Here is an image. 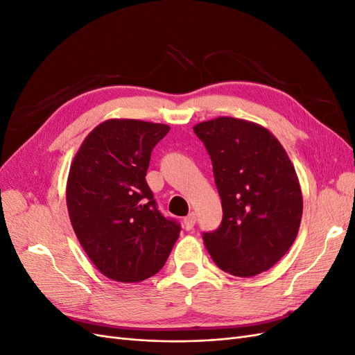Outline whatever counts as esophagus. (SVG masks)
I'll return each instance as SVG.
<instances>
[{
	"mask_svg": "<svg viewBox=\"0 0 355 355\" xmlns=\"http://www.w3.org/2000/svg\"><path fill=\"white\" fill-rule=\"evenodd\" d=\"M196 222H197V214H196L194 211H192V213H189L188 216L184 219V225H185V228H187L188 231H191L192 228H194Z\"/></svg>",
	"mask_w": 355,
	"mask_h": 355,
	"instance_id": "obj_1",
	"label": "esophagus"
}]
</instances>
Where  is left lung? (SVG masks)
<instances>
[{
  "label": "left lung",
  "mask_w": 355,
  "mask_h": 355,
  "mask_svg": "<svg viewBox=\"0 0 355 355\" xmlns=\"http://www.w3.org/2000/svg\"><path fill=\"white\" fill-rule=\"evenodd\" d=\"M211 158L222 200L220 227L202 235L222 271L253 277L268 271L295 243L302 191L283 145L266 127L232 116L194 125Z\"/></svg>",
  "instance_id": "obj_1"
}]
</instances>
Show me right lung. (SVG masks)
I'll use <instances>...</instances> for the list:
<instances>
[{
  "label": "right lung",
  "mask_w": 355,
  "mask_h": 355,
  "mask_svg": "<svg viewBox=\"0 0 355 355\" xmlns=\"http://www.w3.org/2000/svg\"><path fill=\"white\" fill-rule=\"evenodd\" d=\"M167 124L111 118L85 136L67 180L75 235L114 282L139 283L164 266L180 227L157 209L145 176Z\"/></svg>",
  "instance_id": "1"
}]
</instances>
